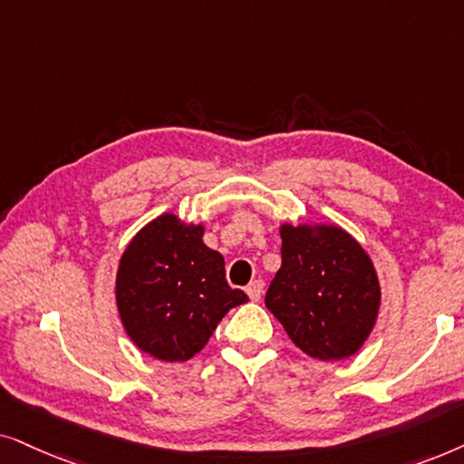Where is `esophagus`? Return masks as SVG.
Returning <instances> with one entry per match:
<instances>
[{
	"mask_svg": "<svg viewBox=\"0 0 464 464\" xmlns=\"http://www.w3.org/2000/svg\"><path fill=\"white\" fill-rule=\"evenodd\" d=\"M263 288H265V282L263 280H252L248 286H246V293H248L250 301H258L263 295Z\"/></svg>",
	"mask_w": 464,
	"mask_h": 464,
	"instance_id": "obj_1",
	"label": "esophagus"
}]
</instances>
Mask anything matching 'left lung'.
I'll list each match as a JSON object with an SVG mask.
<instances>
[{
	"instance_id": "obj_1",
	"label": "left lung",
	"mask_w": 464,
	"mask_h": 464,
	"mask_svg": "<svg viewBox=\"0 0 464 464\" xmlns=\"http://www.w3.org/2000/svg\"><path fill=\"white\" fill-rule=\"evenodd\" d=\"M282 267L265 305L296 348L318 361L356 354L380 312V282L362 246L337 225L280 227Z\"/></svg>"
}]
</instances>
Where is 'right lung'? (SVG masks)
<instances>
[{
    "mask_svg": "<svg viewBox=\"0 0 464 464\" xmlns=\"http://www.w3.org/2000/svg\"><path fill=\"white\" fill-rule=\"evenodd\" d=\"M248 301L231 288L225 258L203 244V225L160 214L141 227L116 271V307L141 352L182 362L203 350L231 307Z\"/></svg>",
    "mask_w": 464,
    "mask_h": 464,
    "instance_id": "obj_1",
    "label": "right lung"
}]
</instances>
